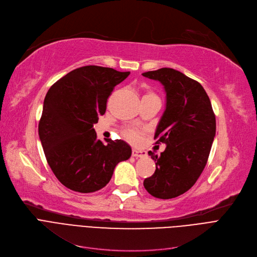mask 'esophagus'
Segmentation results:
<instances>
[{
	"instance_id": "obj_1",
	"label": "esophagus",
	"mask_w": 257,
	"mask_h": 257,
	"mask_svg": "<svg viewBox=\"0 0 257 257\" xmlns=\"http://www.w3.org/2000/svg\"><path fill=\"white\" fill-rule=\"evenodd\" d=\"M133 157L135 158H144L146 156V153L144 150H140V149H133V153H132Z\"/></svg>"
}]
</instances>
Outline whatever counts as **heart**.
I'll list each match as a JSON object with an SVG mask.
<instances>
[{
	"mask_svg": "<svg viewBox=\"0 0 257 257\" xmlns=\"http://www.w3.org/2000/svg\"><path fill=\"white\" fill-rule=\"evenodd\" d=\"M124 136L131 142H137L140 139V133L135 128H127L124 132Z\"/></svg>",
	"mask_w": 257,
	"mask_h": 257,
	"instance_id": "1",
	"label": "heart"
}]
</instances>
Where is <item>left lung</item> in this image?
<instances>
[{
  "label": "left lung",
  "instance_id": "left-lung-1",
  "mask_svg": "<svg viewBox=\"0 0 257 257\" xmlns=\"http://www.w3.org/2000/svg\"><path fill=\"white\" fill-rule=\"evenodd\" d=\"M158 81L166 93L165 111L155 139L166 144L161 156L149 152L155 173L144 188L160 199L175 198L190 190L202 173L216 135V117L203 87L183 72L161 68L142 73Z\"/></svg>",
  "mask_w": 257,
  "mask_h": 257
}]
</instances>
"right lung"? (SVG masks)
<instances>
[{"mask_svg":"<svg viewBox=\"0 0 257 257\" xmlns=\"http://www.w3.org/2000/svg\"><path fill=\"white\" fill-rule=\"evenodd\" d=\"M128 74L95 65L80 67L57 81L45 95L39 138L53 173L66 188L98 191L110 182L116 165L131 158L126 142L102 143L93 128L114 87Z\"/></svg>","mask_w":257,"mask_h":257,"instance_id":"obj_1","label":"right lung"}]
</instances>
